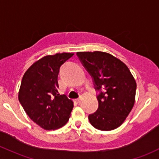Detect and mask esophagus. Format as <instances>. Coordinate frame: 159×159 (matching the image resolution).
<instances>
[{
  "label": "esophagus",
  "mask_w": 159,
  "mask_h": 159,
  "mask_svg": "<svg viewBox=\"0 0 159 159\" xmlns=\"http://www.w3.org/2000/svg\"><path fill=\"white\" fill-rule=\"evenodd\" d=\"M75 101H76L77 102H78V103H80V102H81V99H79V98H78V99H75Z\"/></svg>",
  "instance_id": "1"
}]
</instances>
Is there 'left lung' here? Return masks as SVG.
<instances>
[{
	"label": "left lung",
	"mask_w": 159,
	"mask_h": 159,
	"mask_svg": "<svg viewBox=\"0 0 159 159\" xmlns=\"http://www.w3.org/2000/svg\"><path fill=\"white\" fill-rule=\"evenodd\" d=\"M93 78L99 107L89 115L90 123L100 130H114L122 125L135 102L137 83L128 66L106 52H77Z\"/></svg>",
	"instance_id": "left-lung-1"
}]
</instances>
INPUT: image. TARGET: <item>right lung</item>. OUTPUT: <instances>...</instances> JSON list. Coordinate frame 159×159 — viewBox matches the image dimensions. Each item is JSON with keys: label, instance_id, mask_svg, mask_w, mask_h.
<instances>
[{"label": "right lung", "instance_id": "1", "mask_svg": "<svg viewBox=\"0 0 159 159\" xmlns=\"http://www.w3.org/2000/svg\"><path fill=\"white\" fill-rule=\"evenodd\" d=\"M74 53L45 56L28 69L22 77L19 100L26 114L44 130L62 128L70 118L73 102L58 93L60 66Z\"/></svg>", "mask_w": 159, "mask_h": 159}]
</instances>
